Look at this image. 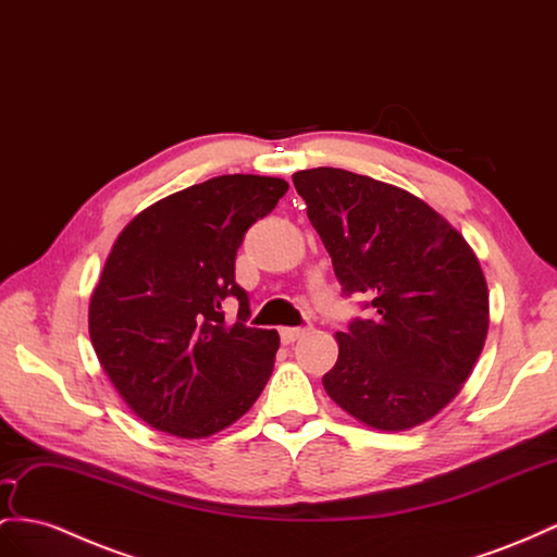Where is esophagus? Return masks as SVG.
<instances>
[{"label":"esophagus","instance_id":"esophagus-1","mask_svg":"<svg viewBox=\"0 0 557 557\" xmlns=\"http://www.w3.org/2000/svg\"><path fill=\"white\" fill-rule=\"evenodd\" d=\"M308 330H304V326H282L280 330V338L282 344H294L296 338H301Z\"/></svg>","mask_w":557,"mask_h":557}]
</instances>
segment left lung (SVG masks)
<instances>
[{
    "label": "left lung",
    "mask_w": 557,
    "mask_h": 557,
    "mask_svg": "<svg viewBox=\"0 0 557 557\" xmlns=\"http://www.w3.org/2000/svg\"><path fill=\"white\" fill-rule=\"evenodd\" d=\"M294 185L341 292L364 294L372 310L336 334L324 391L379 431L433 419L459 395L487 338L490 294L473 249L395 185L332 166L296 171Z\"/></svg>",
    "instance_id": "left-lung-1"
}]
</instances>
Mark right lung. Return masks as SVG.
Here are the masks:
<instances>
[{
    "instance_id": "right-lung-1",
    "label": "right lung",
    "mask_w": 557,
    "mask_h": 557,
    "mask_svg": "<svg viewBox=\"0 0 557 557\" xmlns=\"http://www.w3.org/2000/svg\"><path fill=\"white\" fill-rule=\"evenodd\" d=\"M289 183L231 174L154 202L124 227L89 304L103 372L136 414L197 440L235 423L273 374L280 336L256 330L235 256ZM238 306V320L224 306Z\"/></svg>"
}]
</instances>
